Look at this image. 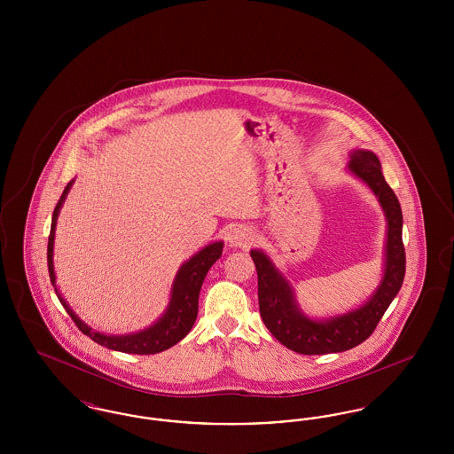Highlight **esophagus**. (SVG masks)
Returning a JSON list of instances; mask_svg holds the SVG:
<instances>
[{
  "label": "esophagus",
  "mask_w": 454,
  "mask_h": 454,
  "mask_svg": "<svg viewBox=\"0 0 454 454\" xmlns=\"http://www.w3.org/2000/svg\"><path fill=\"white\" fill-rule=\"evenodd\" d=\"M255 238V231L247 226V224H233L230 230H228V235H226V241L230 243V247H248Z\"/></svg>",
  "instance_id": "obj_1"
}]
</instances>
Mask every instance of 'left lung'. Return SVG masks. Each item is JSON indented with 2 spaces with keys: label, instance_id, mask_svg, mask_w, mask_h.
Masks as SVG:
<instances>
[{
  "label": "left lung",
  "instance_id": "left-lung-1",
  "mask_svg": "<svg viewBox=\"0 0 454 454\" xmlns=\"http://www.w3.org/2000/svg\"><path fill=\"white\" fill-rule=\"evenodd\" d=\"M348 156L347 172L366 184L387 217L383 278L367 301L342 315L311 318L300 308L291 282L270 257L259 248L250 250L259 276V308L263 324L282 346L304 356L344 352L364 342L398 294L405 278L400 202L387 184L374 153L352 150Z\"/></svg>",
  "mask_w": 454,
  "mask_h": 454
}]
</instances>
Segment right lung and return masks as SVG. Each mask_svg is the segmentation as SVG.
Instances as JSON below:
<instances>
[{
    "instance_id": "obj_1",
    "label": "right lung",
    "mask_w": 454,
    "mask_h": 454,
    "mask_svg": "<svg viewBox=\"0 0 454 454\" xmlns=\"http://www.w3.org/2000/svg\"><path fill=\"white\" fill-rule=\"evenodd\" d=\"M74 178L65 187V192L61 195L54 213H52V223H51V235L47 243V267H49V278L54 286V291L59 298L61 304L65 306L67 315L76 326L88 335L93 342L100 346L107 347L110 350H119L126 354H158L180 342L194 326L199 309V293L202 287L204 278L211 265L216 262L223 254V241H213L206 245L202 250H199L194 257L184 262L173 279L172 289H170V301L163 315L150 325L145 330L134 332V333H124V335H110L104 332H97L91 326H88L71 308L59 293V287L56 284V272H54V238H56V224L59 211L65 204L66 197L69 194V189L73 187Z\"/></svg>"
}]
</instances>
